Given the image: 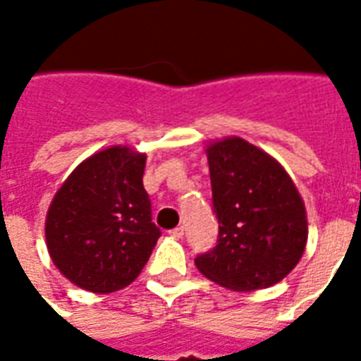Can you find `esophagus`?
I'll return each mask as SVG.
<instances>
[{
    "label": "esophagus",
    "mask_w": 361,
    "mask_h": 361,
    "mask_svg": "<svg viewBox=\"0 0 361 361\" xmlns=\"http://www.w3.org/2000/svg\"><path fill=\"white\" fill-rule=\"evenodd\" d=\"M170 236L172 238H183V226H176L170 231Z\"/></svg>",
    "instance_id": "34e87169"
}]
</instances>
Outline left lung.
Segmentation results:
<instances>
[{"mask_svg": "<svg viewBox=\"0 0 361 361\" xmlns=\"http://www.w3.org/2000/svg\"><path fill=\"white\" fill-rule=\"evenodd\" d=\"M219 219L217 245L195 258L217 285L251 292L279 283L296 268L307 243V214L286 170L240 136L206 147Z\"/></svg>", "mask_w": 361, "mask_h": 361, "instance_id": "1", "label": "left lung"}]
</instances>
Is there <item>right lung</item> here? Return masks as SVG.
Listing matches in <instances>:
<instances>
[{
	"label": "right lung",
	"mask_w": 361,
	"mask_h": 361,
	"mask_svg": "<svg viewBox=\"0 0 361 361\" xmlns=\"http://www.w3.org/2000/svg\"><path fill=\"white\" fill-rule=\"evenodd\" d=\"M146 153L110 146L76 166L54 195L44 236L56 268L84 290L110 294L140 275L161 231L142 176Z\"/></svg>",
	"instance_id": "obj_1"
}]
</instances>
